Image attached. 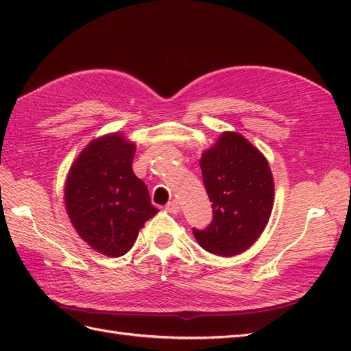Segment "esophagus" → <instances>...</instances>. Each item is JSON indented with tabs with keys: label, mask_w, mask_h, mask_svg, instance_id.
Listing matches in <instances>:
<instances>
[{
	"label": "esophagus",
	"mask_w": 351,
	"mask_h": 351,
	"mask_svg": "<svg viewBox=\"0 0 351 351\" xmlns=\"http://www.w3.org/2000/svg\"><path fill=\"white\" fill-rule=\"evenodd\" d=\"M165 209L168 212H171V214H178V212H180V204H178L177 200H171V202H168Z\"/></svg>",
	"instance_id": "obj_1"
}]
</instances>
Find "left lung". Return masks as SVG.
<instances>
[{"label":"left lung","instance_id":"1","mask_svg":"<svg viewBox=\"0 0 351 351\" xmlns=\"http://www.w3.org/2000/svg\"><path fill=\"white\" fill-rule=\"evenodd\" d=\"M214 219L193 228L197 243L218 256H236L261 237L274 206V177L263 154L237 132L221 133L199 161Z\"/></svg>","mask_w":351,"mask_h":351}]
</instances>
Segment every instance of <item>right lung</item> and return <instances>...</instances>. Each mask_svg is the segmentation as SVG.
Instances as JSON below:
<instances>
[{"mask_svg":"<svg viewBox=\"0 0 351 351\" xmlns=\"http://www.w3.org/2000/svg\"><path fill=\"white\" fill-rule=\"evenodd\" d=\"M134 152L136 143L123 133L99 136L74 159L66 178L64 204L74 230L110 258L129 252L158 212L146 184L133 173Z\"/></svg>","mask_w":351,"mask_h":351,"instance_id":"right-lung-1","label":"right lung"}]
</instances>
